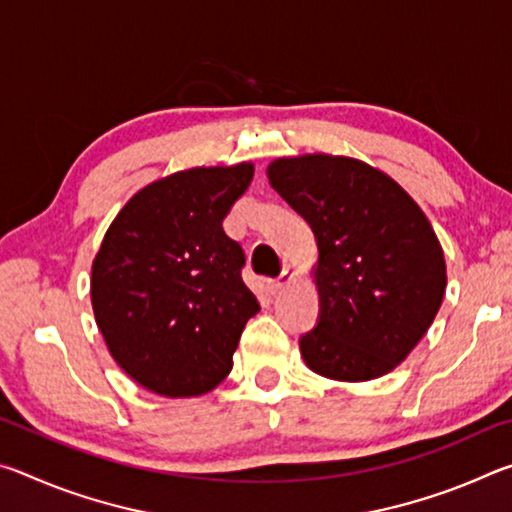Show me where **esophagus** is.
I'll return each mask as SVG.
<instances>
[{"label":"esophagus","mask_w":512,"mask_h":512,"mask_svg":"<svg viewBox=\"0 0 512 512\" xmlns=\"http://www.w3.org/2000/svg\"><path fill=\"white\" fill-rule=\"evenodd\" d=\"M293 277H296V273H293L291 268L287 266V268H284V271L280 273V277H275V280H268V291L277 293L280 289L287 287V284L293 280Z\"/></svg>","instance_id":"esophagus-1"}]
</instances>
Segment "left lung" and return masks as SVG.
I'll return each instance as SVG.
<instances>
[{
  "label": "left lung",
  "mask_w": 512,
  "mask_h": 512,
  "mask_svg": "<svg viewBox=\"0 0 512 512\" xmlns=\"http://www.w3.org/2000/svg\"><path fill=\"white\" fill-rule=\"evenodd\" d=\"M266 173L318 241L320 316L300 339L302 359L336 381L391 372L445 296V255L429 219L391 176L354 158H277Z\"/></svg>",
  "instance_id": "left-lung-1"
}]
</instances>
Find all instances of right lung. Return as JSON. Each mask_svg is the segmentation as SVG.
<instances>
[{
    "mask_svg": "<svg viewBox=\"0 0 512 512\" xmlns=\"http://www.w3.org/2000/svg\"><path fill=\"white\" fill-rule=\"evenodd\" d=\"M255 167H196L140 189L110 223L90 296L117 366L164 397L210 393L230 375L248 318L244 250L223 219Z\"/></svg>",
    "mask_w": 512,
    "mask_h": 512,
    "instance_id": "1",
    "label": "right lung"
}]
</instances>
